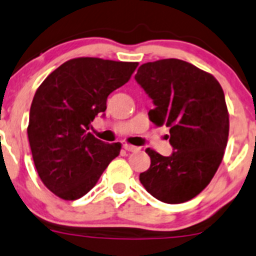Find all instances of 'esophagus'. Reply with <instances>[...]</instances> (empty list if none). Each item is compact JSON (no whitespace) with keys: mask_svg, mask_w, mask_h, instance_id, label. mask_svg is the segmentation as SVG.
<instances>
[{"mask_svg":"<svg viewBox=\"0 0 256 256\" xmlns=\"http://www.w3.org/2000/svg\"><path fill=\"white\" fill-rule=\"evenodd\" d=\"M124 148H125L126 151H128V152H135V151L140 150V148H136V146H132V145H128V144L124 145Z\"/></svg>","mask_w":256,"mask_h":256,"instance_id":"obj_1","label":"esophagus"}]
</instances>
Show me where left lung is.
<instances>
[{
	"label": "left lung",
	"mask_w": 256,
	"mask_h": 256,
	"mask_svg": "<svg viewBox=\"0 0 256 256\" xmlns=\"http://www.w3.org/2000/svg\"><path fill=\"white\" fill-rule=\"evenodd\" d=\"M135 80L155 105L148 118L170 128L172 154L148 148V170L140 174L144 188L166 204H180L199 195L212 181L224 156L229 114L216 78L178 58L148 62Z\"/></svg>",
	"instance_id": "left-lung-1"
}]
</instances>
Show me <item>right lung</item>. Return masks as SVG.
<instances>
[{
    "mask_svg": "<svg viewBox=\"0 0 256 256\" xmlns=\"http://www.w3.org/2000/svg\"><path fill=\"white\" fill-rule=\"evenodd\" d=\"M138 62L78 57L62 64L37 88L27 135L40 178L61 199H80L96 185L121 144L90 132L105 116L108 96L130 80Z\"/></svg>",
    "mask_w": 256,
    "mask_h": 256,
    "instance_id": "obj_1",
    "label": "right lung"
}]
</instances>
